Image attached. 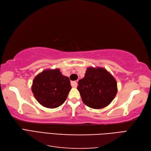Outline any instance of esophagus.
<instances>
[{"label":"esophagus","mask_w":151,"mask_h":151,"mask_svg":"<svg viewBox=\"0 0 151 151\" xmlns=\"http://www.w3.org/2000/svg\"><path fill=\"white\" fill-rule=\"evenodd\" d=\"M77 82H78L77 81L71 82V86L73 87V88H76L77 86Z\"/></svg>","instance_id":"1"}]
</instances>
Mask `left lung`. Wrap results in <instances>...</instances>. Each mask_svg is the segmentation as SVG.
I'll use <instances>...</instances> for the list:
<instances>
[{
	"label": "left lung",
	"instance_id": "1",
	"mask_svg": "<svg viewBox=\"0 0 151 151\" xmlns=\"http://www.w3.org/2000/svg\"><path fill=\"white\" fill-rule=\"evenodd\" d=\"M77 89L83 103L93 109L107 106L117 93V83L104 68L88 67L84 78L78 81Z\"/></svg>",
	"mask_w": 151,
	"mask_h": 151
}]
</instances>
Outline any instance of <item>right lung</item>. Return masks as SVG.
I'll return each mask as SVG.
<instances>
[{"instance_id":"1","label":"right lung","mask_w":151,"mask_h":151,"mask_svg":"<svg viewBox=\"0 0 151 151\" xmlns=\"http://www.w3.org/2000/svg\"><path fill=\"white\" fill-rule=\"evenodd\" d=\"M71 88L69 78L56 68L45 70L36 76L31 90L35 99L43 106L55 108L65 102Z\"/></svg>"}]
</instances>
